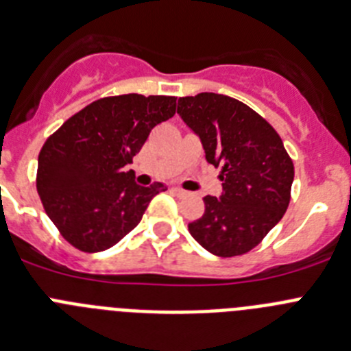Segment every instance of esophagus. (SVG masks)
<instances>
[{"mask_svg": "<svg viewBox=\"0 0 351 351\" xmlns=\"http://www.w3.org/2000/svg\"><path fill=\"white\" fill-rule=\"evenodd\" d=\"M171 192H173V194H176V195L185 194V191H183V189H180V187H171Z\"/></svg>", "mask_w": 351, "mask_h": 351, "instance_id": "esophagus-1", "label": "esophagus"}]
</instances>
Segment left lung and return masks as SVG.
Masks as SVG:
<instances>
[{
	"label": "left lung",
	"instance_id": "left-lung-1",
	"mask_svg": "<svg viewBox=\"0 0 351 351\" xmlns=\"http://www.w3.org/2000/svg\"><path fill=\"white\" fill-rule=\"evenodd\" d=\"M201 140L206 160L222 168V194L204 197V213L189 223L210 254H246L285 215L293 164L278 132L234 97L201 93L178 99L176 110Z\"/></svg>",
	"mask_w": 351,
	"mask_h": 351
}]
</instances>
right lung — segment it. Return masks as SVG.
Returning <instances> with one entry per match:
<instances>
[{
	"mask_svg": "<svg viewBox=\"0 0 351 351\" xmlns=\"http://www.w3.org/2000/svg\"><path fill=\"white\" fill-rule=\"evenodd\" d=\"M176 112V97H103L85 106L45 141L38 156L36 189L49 219L82 252L112 248L140 223L156 182L143 187L124 171L148 134Z\"/></svg>",
	"mask_w": 351,
	"mask_h": 351,
	"instance_id": "1",
	"label": "right lung"
}]
</instances>
